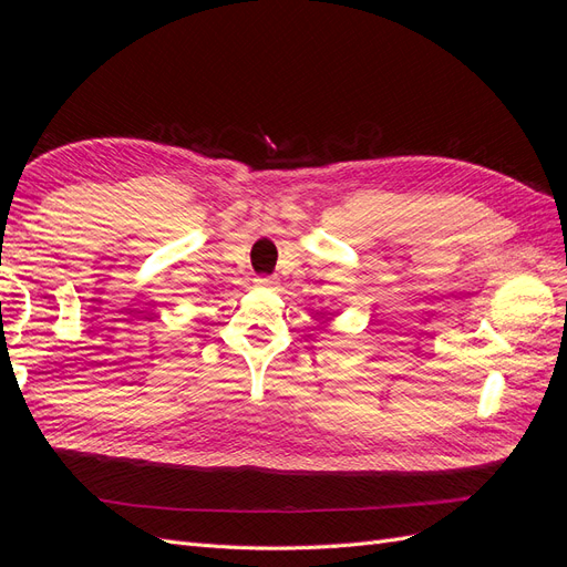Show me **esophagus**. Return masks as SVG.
<instances>
[{
  "label": "esophagus",
  "mask_w": 567,
  "mask_h": 567,
  "mask_svg": "<svg viewBox=\"0 0 567 567\" xmlns=\"http://www.w3.org/2000/svg\"><path fill=\"white\" fill-rule=\"evenodd\" d=\"M255 284L260 286V288H269V290H274V288L279 286V279H277V277H257V279H255Z\"/></svg>",
  "instance_id": "34e87169"
}]
</instances>
